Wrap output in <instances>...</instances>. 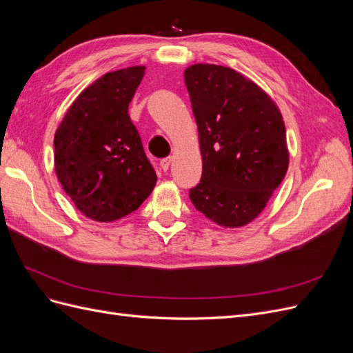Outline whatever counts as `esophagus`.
Returning a JSON list of instances; mask_svg holds the SVG:
<instances>
[{
  "instance_id": "34e87169",
  "label": "esophagus",
  "mask_w": 353,
  "mask_h": 353,
  "mask_svg": "<svg viewBox=\"0 0 353 353\" xmlns=\"http://www.w3.org/2000/svg\"><path fill=\"white\" fill-rule=\"evenodd\" d=\"M169 165H170V157H166V159H162L160 160V168H162L165 172L169 169Z\"/></svg>"
}]
</instances>
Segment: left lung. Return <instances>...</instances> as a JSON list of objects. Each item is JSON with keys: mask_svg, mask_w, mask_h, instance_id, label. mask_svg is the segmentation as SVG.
<instances>
[{"mask_svg": "<svg viewBox=\"0 0 353 353\" xmlns=\"http://www.w3.org/2000/svg\"><path fill=\"white\" fill-rule=\"evenodd\" d=\"M184 79L203 160L190 200L218 225L243 227L263 210L285 176L283 116L268 94L234 69L193 65Z\"/></svg>", "mask_w": 353, "mask_h": 353, "instance_id": "1", "label": "left lung"}]
</instances>
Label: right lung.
Masks as SVG:
<instances>
[{
    "label": "right lung",
    "mask_w": 353,
    "mask_h": 353,
    "mask_svg": "<svg viewBox=\"0 0 353 353\" xmlns=\"http://www.w3.org/2000/svg\"><path fill=\"white\" fill-rule=\"evenodd\" d=\"M144 66L103 74L72 103L54 135V166L63 190L85 216L121 219L141 206L156 185L128 105Z\"/></svg>",
    "instance_id": "obj_1"
}]
</instances>
